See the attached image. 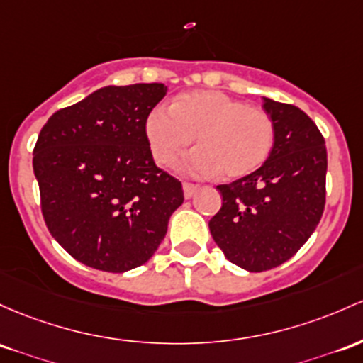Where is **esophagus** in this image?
<instances>
[{"instance_id": "obj_1", "label": "esophagus", "mask_w": 363, "mask_h": 363, "mask_svg": "<svg viewBox=\"0 0 363 363\" xmlns=\"http://www.w3.org/2000/svg\"><path fill=\"white\" fill-rule=\"evenodd\" d=\"M182 189H184V196L191 198L194 193H196L198 184H193V182H182Z\"/></svg>"}]
</instances>
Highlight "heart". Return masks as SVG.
Returning <instances> with one entry per match:
<instances>
[{
    "instance_id": "heart-1",
    "label": "heart",
    "mask_w": 363,
    "mask_h": 363,
    "mask_svg": "<svg viewBox=\"0 0 363 363\" xmlns=\"http://www.w3.org/2000/svg\"><path fill=\"white\" fill-rule=\"evenodd\" d=\"M153 158L174 165L196 138L200 146L186 160L194 174L245 177L269 160L276 145V123L265 110L248 106L217 91L179 94L172 106L158 105L146 118Z\"/></svg>"
}]
</instances>
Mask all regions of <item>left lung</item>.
<instances>
[{"label": "left lung", "mask_w": 363, "mask_h": 363, "mask_svg": "<svg viewBox=\"0 0 363 363\" xmlns=\"http://www.w3.org/2000/svg\"><path fill=\"white\" fill-rule=\"evenodd\" d=\"M276 145L260 169L220 184L222 206L208 222L229 262L250 272L284 264L312 236L325 206L328 150L315 122L288 103L264 98Z\"/></svg>", "instance_id": "8db88e82"}]
</instances>
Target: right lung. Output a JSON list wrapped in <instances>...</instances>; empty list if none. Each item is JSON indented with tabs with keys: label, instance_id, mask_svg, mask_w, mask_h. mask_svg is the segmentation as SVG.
<instances>
[{
	"label": "right lung",
	"instance_id": "right-lung-1",
	"mask_svg": "<svg viewBox=\"0 0 363 363\" xmlns=\"http://www.w3.org/2000/svg\"><path fill=\"white\" fill-rule=\"evenodd\" d=\"M163 84L108 86L55 111L33 167L48 230L81 264L125 272L146 264L184 201L181 181L157 167L146 118Z\"/></svg>",
	"mask_w": 363,
	"mask_h": 363
}]
</instances>
